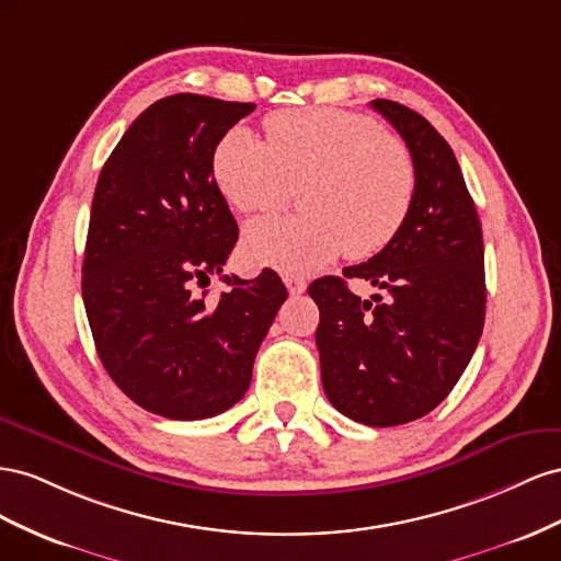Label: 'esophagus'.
I'll use <instances>...</instances> for the list:
<instances>
[{
    "label": "esophagus",
    "instance_id": "obj_1",
    "mask_svg": "<svg viewBox=\"0 0 561 561\" xmlns=\"http://www.w3.org/2000/svg\"><path fill=\"white\" fill-rule=\"evenodd\" d=\"M284 282H286V289H289L291 296H300L302 291H306V286H308L302 277H284Z\"/></svg>",
    "mask_w": 561,
    "mask_h": 561
}]
</instances>
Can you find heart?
Listing matches in <instances>:
<instances>
[{
  "label": "heart",
  "mask_w": 561,
  "mask_h": 561,
  "mask_svg": "<svg viewBox=\"0 0 561 561\" xmlns=\"http://www.w3.org/2000/svg\"><path fill=\"white\" fill-rule=\"evenodd\" d=\"M220 195L239 214L275 211L300 183V214L247 226L244 255L284 275H310L347 251L369 259L409 218L415 167L402 140L359 112L294 107L272 112L265 140L232 126L211 154Z\"/></svg>",
  "instance_id": "1"
}]
</instances>
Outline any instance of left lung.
Segmentation results:
<instances>
[{
	"label": "left lung",
	"mask_w": 561,
	"mask_h": 561,
	"mask_svg": "<svg viewBox=\"0 0 561 561\" xmlns=\"http://www.w3.org/2000/svg\"><path fill=\"white\" fill-rule=\"evenodd\" d=\"M371 107L404 138L415 167L409 218L374 259L308 286L319 308L317 350L329 402L347 419L390 427L423 419L470 364L484 329V242L456 154L411 107ZM364 278L369 301L346 289Z\"/></svg>",
	"instance_id": "8db88e82"
}]
</instances>
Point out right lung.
<instances>
[{
	"label": "right lung",
	"mask_w": 561,
	"mask_h": 561,
	"mask_svg": "<svg viewBox=\"0 0 561 561\" xmlns=\"http://www.w3.org/2000/svg\"><path fill=\"white\" fill-rule=\"evenodd\" d=\"M253 103L175 93L152 103L112 150L93 192L82 298L95 350L117 388L173 421L234 407L286 300L277 272L222 277L237 220L211 173L216 142Z\"/></svg>",
	"instance_id": "obj_1"
}]
</instances>
